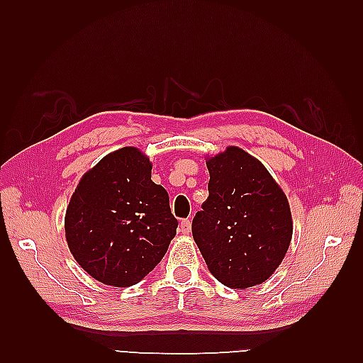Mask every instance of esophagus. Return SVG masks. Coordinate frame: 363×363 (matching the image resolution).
I'll use <instances>...</instances> for the list:
<instances>
[{"label": "esophagus", "instance_id": "1", "mask_svg": "<svg viewBox=\"0 0 363 363\" xmlns=\"http://www.w3.org/2000/svg\"><path fill=\"white\" fill-rule=\"evenodd\" d=\"M179 230L182 234H190L191 230V221L190 220H182L181 225H179Z\"/></svg>", "mask_w": 363, "mask_h": 363}]
</instances>
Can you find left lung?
Returning a JSON list of instances; mask_svg holds the SVG:
<instances>
[{
	"instance_id": "obj_1",
	"label": "left lung",
	"mask_w": 363,
	"mask_h": 363,
	"mask_svg": "<svg viewBox=\"0 0 363 363\" xmlns=\"http://www.w3.org/2000/svg\"><path fill=\"white\" fill-rule=\"evenodd\" d=\"M209 196L191 234L209 272L230 289L267 281L287 252L293 223L287 196L268 169L229 146L206 162Z\"/></svg>"
}]
</instances>
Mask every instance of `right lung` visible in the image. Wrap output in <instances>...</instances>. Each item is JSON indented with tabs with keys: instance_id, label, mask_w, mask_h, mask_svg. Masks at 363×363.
Returning a JSON list of instances; mask_svg holds the SVG:
<instances>
[{
	"instance_id": "add662e5",
	"label": "right lung",
	"mask_w": 363,
	"mask_h": 363,
	"mask_svg": "<svg viewBox=\"0 0 363 363\" xmlns=\"http://www.w3.org/2000/svg\"><path fill=\"white\" fill-rule=\"evenodd\" d=\"M151 162L126 146L82 176L65 215L76 262L96 281L129 287L165 256L177 220L167 190L151 181Z\"/></svg>"
}]
</instances>
